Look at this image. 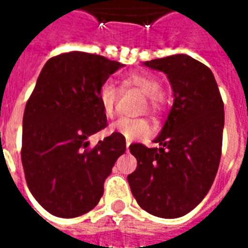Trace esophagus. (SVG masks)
Segmentation results:
<instances>
[{
    "instance_id": "esophagus-1",
    "label": "esophagus",
    "mask_w": 248,
    "mask_h": 248,
    "mask_svg": "<svg viewBox=\"0 0 248 248\" xmlns=\"http://www.w3.org/2000/svg\"><path fill=\"white\" fill-rule=\"evenodd\" d=\"M131 145V140H126V150L129 151V147Z\"/></svg>"
}]
</instances>
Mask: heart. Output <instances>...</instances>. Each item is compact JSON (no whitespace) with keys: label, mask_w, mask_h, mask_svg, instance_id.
<instances>
[{"label":"heart","mask_w":248,"mask_h":248,"mask_svg":"<svg viewBox=\"0 0 248 248\" xmlns=\"http://www.w3.org/2000/svg\"><path fill=\"white\" fill-rule=\"evenodd\" d=\"M124 89H137L146 97L147 110L153 114L161 113L167 105V97L161 92V81L153 74L135 71L130 73L122 79ZM118 89L110 82H105L98 90V102L101 105L103 114L111 118L115 113V106L118 102ZM110 131L117 133L124 140L145 138L151 134V127L146 119L121 118L110 124Z\"/></svg>","instance_id":"heart-1"}]
</instances>
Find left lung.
<instances>
[{"label": "left lung", "instance_id": "left-lung-1", "mask_svg": "<svg viewBox=\"0 0 248 248\" xmlns=\"http://www.w3.org/2000/svg\"><path fill=\"white\" fill-rule=\"evenodd\" d=\"M143 65L166 74L174 103L154 140L159 147L130 146L138 166L127 181L145 211L179 218L202 202L215 179L222 154L223 101L213 71L190 56L175 54Z\"/></svg>", "mask_w": 248, "mask_h": 248}]
</instances>
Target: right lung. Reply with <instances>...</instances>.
<instances>
[{
  "label": "right lung",
  "instance_id": "obj_1",
  "mask_svg": "<svg viewBox=\"0 0 248 248\" xmlns=\"http://www.w3.org/2000/svg\"><path fill=\"white\" fill-rule=\"evenodd\" d=\"M122 66L70 51L50 58L38 76L22 119L21 159L30 192L56 217L76 218L95 207L105 179L126 151L117 133L93 149L87 140L108 126L98 90Z\"/></svg>",
  "mask_w": 248,
  "mask_h": 248
}]
</instances>
